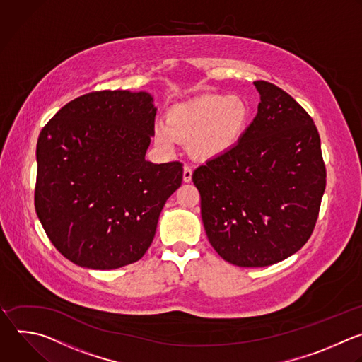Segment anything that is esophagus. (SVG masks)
<instances>
[{"label":"esophagus","mask_w":362,"mask_h":362,"mask_svg":"<svg viewBox=\"0 0 362 362\" xmlns=\"http://www.w3.org/2000/svg\"><path fill=\"white\" fill-rule=\"evenodd\" d=\"M182 180H184L185 182H189V181L192 180V170H191V167H189V165H185V167H184Z\"/></svg>","instance_id":"1"}]
</instances>
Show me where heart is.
Listing matches in <instances>:
<instances>
[{"label":"heart","instance_id":"obj_1","mask_svg":"<svg viewBox=\"0 0 362 362\" xmlns=\"http://www.w3.org/2000/svg\"><path fill=\"white\" fill-rule=\"evenodd\" d=\"M248 117L245 104L230 95H204L170 110L167 124L156 127V139L171 148L174 138L191 141L201 158L223 156L238 141Z\"/></svg>","mask_w":362,"mask_h":362}]
</instances>
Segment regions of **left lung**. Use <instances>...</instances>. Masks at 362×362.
I'll use <instances>...</instances> for the list:
<instances>
[{
  "mask_svg": "<svg viewBox=\"0 0 362 362\" xmlns=\"http://www.w3.org/2000/svg\"><path fill=\"white\" fill-rule=\"evenodd\" d=\"M254 86L261 97L254 121L233 148L192 174L211 245L245 268L272 265L305 245L327 182L310 114L279 87Z\"/></svg>",
  "mask_w": 362,
  "mask_h": 362,
  "instance_id": "left-lung-1",
  "label": "left lung"
}]
</instances>
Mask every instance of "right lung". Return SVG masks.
<instances>
[{"label":"right lung","instance_id":"obj_1","mask_svg":"<svg viewBox=\"0 0 362 362\" xmlns=\"http://www.w3.org/2000/svg\"><path fill=\"white\" fill-rule=\"evenodd\" d=\"M156 112L147 93L93 91L41 129L35 211L71 262L115 269L150 248L160 212L182 181V163L146 161Z\"/></svg>","mask_w":362,"mask_h":362}]
</instances>
